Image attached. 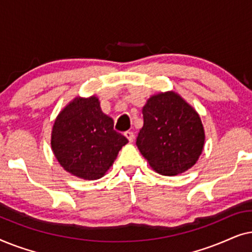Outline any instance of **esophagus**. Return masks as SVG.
I'll list each match as a JSON object with an SVG mask.
<instances>
[{
	"instance_id": "1",
	"label": "esophagus",
	"mask_w": 252,
	"mask_h": 252,
	"mask_svg": "<svg viewBox=\"0 0 252 252\" xmlns=\"http://www.w3.org/2000/svg\"><path fill=\"white\" fill-rule=\"evenodd\" d=\"M124 135L126 136V139L129 141V142H133L134 141V133L133 132H129V130H127V132L124 133Z\"/></svg>"
}]
</instances>
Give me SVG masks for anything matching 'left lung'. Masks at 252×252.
<instances>
[{
    "instance_id": "obj_1",
    "label": "left lung",
    "mask_w": 252,
    "mask_h": 252,
    "mask_svg": "<svg viewBox=\"0 0 252 252\" xmlns=\"http://www.w3.org/2000/svg\"><path fill=\"white\" fill-rule=\"evenodd\" d=\"M143 127L136 146L161 175H177L194 166L205 134L196 110L174 92L151 96L142 109Z\"/></svg>"
}]
</instances>
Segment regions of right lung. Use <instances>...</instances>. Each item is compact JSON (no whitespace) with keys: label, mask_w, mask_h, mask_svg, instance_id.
<instances>
[{"label":"right lung","mask_w":252,"mask_h":252,"mask_svg":"<svg viewBox=\"0 0 252 252\" xmlns=\"http://www.w3.org/2000/svg\"><path fill=\"white\" fill-rule=\"evenodd\" d=\"M127 142L113 129L112 118L102 112L96 96L75 97L60 112L51 130V149L58 163L85 180L102 178Z\"/></svg>","instance_id":"add662e5"}]
</instances>
